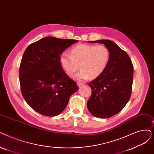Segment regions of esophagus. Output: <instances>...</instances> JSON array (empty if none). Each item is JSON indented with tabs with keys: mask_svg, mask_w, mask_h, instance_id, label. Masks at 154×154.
Wrapping results in <instances>:
<instances>
[{
	"mask_svg": "<svg viewBox=\"0 0 154 154\" xmlns=\"http://www.w3.org/2000/svg\"><path fill=\"white\" fill-rule=\"evenodd\" d=\"M77 85H78L79 87H81V86L83 85V83H82V82H78L77 83Z\"/></svg>",
	"mask_w": 154,
	"mask_h": 154,
	"instance_id": "1",
	"label": "esophagus"
}]
</instances>
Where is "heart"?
<instances>
[{
  "label": "heart",
  "mask_w": 154,
  "mask_h": 154,
  "mask_svg": "<svg viewBox=\"0 0 154 154\" xmlns=\"http://www.w3.org/2000/svg\"><path fill=\"white\" fill-rule=\"evenodd\" d=\"M110 57L108 48L104 45L80 44L72 50V55L62 52L60 63L68 75H72L80 68L81 70L73 76L77 80L95 79L102 74L108 65Z\"/></svg>",
  "instance_id": "1"
}]
</instances>
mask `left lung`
I'll return each instance as SVG.
<instances>
[{
	"label": "left lung",
	"mask_w": 154,
	"mask_h": 154,
	"mask_svg": "<svg viewBox=\"0 0 154 154\" xmlns=\"http://www.w3.org/2000/svg\"><path fill=\"white\" fill-rule=\"evenodd\" d=\"M89 42L104 44L108 48L110 57L102 74L89 84L92 95L87 106L93 116L110 118L121 111L130 100L133 66L128 55L111 40Z\"/></svg>",
	"instance_id": "left-lung-1"
}]
</instances>
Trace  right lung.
I'll list each match as a JSON object with an SVG mask.
<instances>
[{
	"label": "right lung",
	"mask_w": 154,
	"mask_h": 154,
	"mask_svg": "<svg viewBox=\"0 0 154 154\" xmlns=\"http://www.w3.org/2000/svg\"><path fill=\"white\" fill-rule=\"evenodd\" d=\"M77 39L45 37L26 49L19 67V82L28 105L43 115L55 116L65 109L78 89L63 70L59 58Z\"/></svg>",
	"instance_id": "1"
}]
</instances>
